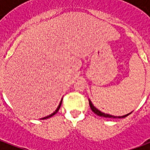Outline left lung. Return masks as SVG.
Listing matches in <instances>:
<instances>
[{
  "label": "left lung",
  "instance_id": "8db88e82",
  "mask_svg": "<svg viewBox=\"0 0 150 150\" xmlns=\"http://www.w3.org/2000/svg\"><path fill=\"white\" fill-rule=\"evenodd\" d=\"M89 105H90V107H91V109L92 110V112L94 113H96V115L100 116H104V117H108V118H125L127 116H129L130 113L129 114H127V115H125V116H112V115H108V114H105V113L102 112L100 111H99L97 108H96L93 106V104H91V102L89 100Z\"/></svg>",
  "mask_w": 150,
  "mask_h": 150
}]
</instances>
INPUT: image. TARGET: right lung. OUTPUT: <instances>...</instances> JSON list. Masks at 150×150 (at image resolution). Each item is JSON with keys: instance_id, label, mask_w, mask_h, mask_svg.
<instances>
[{"instance_id": "right-lung-1", "label": "right lung", "mask_w": 150, "mask_h": 150, "mask_svg": "<svg viewBox=\"0 0 150 150\" xmlns=\"http://www.w3.org/2000/svg\"><path fill=\"white\" fill-rule=\"evenodd\" d=\"M61 104H62V100H61V102H60V104H59V107L57 108V109H56V110L54 111V112H53L52 114H50V116H46V117H43L42 120H44V119H47V118H50V117H51V116H54V114H56V113L58 112V111L59 110V108H60V106H61Z\"/></svg>"}]
</instances>
